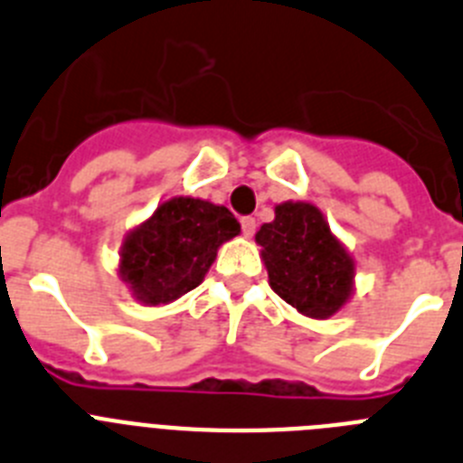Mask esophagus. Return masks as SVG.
<instances>
[{
    "instance_id": "34e87169",
    "label": "esophagus",
    "mask_w": 463,
    "mask_h": 463,
    "mask_svg": "<svg viewBox=\"0 0 463 463\" xmlns=\"http://www.w3.org/2000/svg\"><path fill=\"white\" fill-rule=\"evenodd\" d=\"M240 223H242L244 237L254 235V232H256V219H254V216H244V219L240 221Z\"/></svg>"
}]
</instances>
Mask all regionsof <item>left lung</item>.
<instances>
[{
    "instance_id": "1",
    "label": "left lung",
    "mask_w": 463,
    "mask_h": 463,
    "mask_svg": "<svg viewBox=\"0 0 463 463\" xmlns=\"http://www.w3.org/2000/svg\"><path fill=\"white\" fill-rule=\"evenodd\" d=\"M272 291L312 319H328L347 303L354 260L315 204L281 203L275 221L256 232Z\"/></svg>"
}]
</instances>
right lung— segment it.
<instances>
[{
    "label": "right lung",
    "instance_id": "add662e5",
    "mask_svg": "<svg viewBox=\"0 0 463 463\" xmlns=\"http://www.w3.org/2000/svg\"><path fill=\"white\" fill-rule=\"evenodd\" d=\"M237 232L240 223L226 207L172 198L126 237L118 272L139 303H172L198 287L221 244Z\"/></svg>",
    "mask_w": 463,
    "mask_h": 463
}]
</instances>
